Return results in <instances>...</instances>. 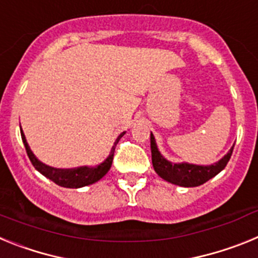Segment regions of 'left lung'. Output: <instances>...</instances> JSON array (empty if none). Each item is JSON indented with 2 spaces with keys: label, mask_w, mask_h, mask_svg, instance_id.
I'll return each instance as SVG.
<instances>
[{
  "label": "left lung",
  "mask_w": 258,
  "mask_h": 258,
  "mask_svg": "<svg viewBox=\"0 0 258 258\" xmlns=\"http://www.w3.org/2000/svg\"><path fill=\"white\" fill-rule=\"evenodd\" d=\"M234 146L229 152L221 159L218 163L213 165H194V164H172L170 161L165 160L160 155L157 146L155 143V138L151 133V155L152 165L157 174L161 178L170 183L183 186V187H195L200 184L206 183L214 175H217L221 170L227 165L230 157H231Z\"/></svg>",
  "instance_id": "8db88e82"
}]
</instances>
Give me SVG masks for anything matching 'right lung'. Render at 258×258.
<instances>
[{
  "instance_id": "add662e5",
  "label": "right lung",
  "mask_w": 258,
  "mask_h": 258,
  "mask_svg": "<svg viewBox=\"0 0 258 258\" xmlns=\"http://www.w3.org/2000/svg\"><path fill=\"white\" fill-rule=\"evenodd\" d=\"M125 134L121 133L117 137L115 145H113L112 150H111V154L107 157L103 163H101L99 165L94 166V168H88V166H80V168H74V169H56V168H51L49 165H45L44 163H41L37 157L33 155V152L29 149L28 143L26 141V137L24 133L22 132V140L24 146H26V151L28 155L29 160L33 164L36 169L44 174L45 177H47L49 179H51L52 182H55L56 184L61 186V187H68V188H79L83 187V186H88V184H92L94 182L99 181V179L106 174L109 170L111 165H112L113 161V155H115V147L118 143L120 138Z\"/></svg>"
}]
</instances>
